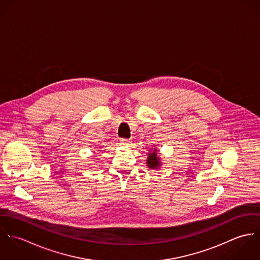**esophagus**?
Instances as JSON below:
<instances>
[{"instance_id":"obj_1","label":"esophagus","mask_w":260,"mask_h":260,"mask_svg":"<svg viewBox=\"0 0 260 260\" xmlns=\"http://www.w3.org/2000/svg\"><path fill=\"white\" fill-rule=\"evenodd\" d=\"M120 141H121V144L123 146H129L130 145V140H128V139H121Z\"/></svg>"}]
</instances>
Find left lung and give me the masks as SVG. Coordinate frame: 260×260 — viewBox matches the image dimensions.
<instances>
[{
  "label": "left lung",
  "instance_id": "8db88e82",
  "mask_svg": "<svg viewBox=\"0 0 260 260\" xmlns=\"http://www.w3.org/2000/svg\"><path fill=\"white\" fill-rule=\"evenodd\" d=\"M158 152H159V150H157V148L149 149L148 156H147V159H146V164H147V166L150 169L156 170V169H159L160 166L162 165L161 158L159 157Z\"/></svg>",
  "mask_w": 260,
  "mask_h": 260
}]
</instances>
